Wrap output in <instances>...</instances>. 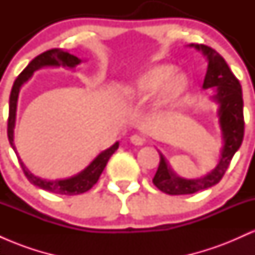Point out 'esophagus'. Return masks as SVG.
Returning a JSON list of instances; mask_svg holds the SVG:
<instances>
[{"instance_id":"esophagus-1","label":"esophagus","mask_w":255,"mask_h":255,"mask_svg":"<svg viewBox=\"0 0 255 255\" xmlns=\"http://www.w3.org/2000/svg\"><path fill=\"white\" fill-rule=\"evenodd\" d=\"M130 142L135 146H141L145 144V137L141 135H137V134H134V135L130 136Z\"/></svg>"}]
</instances>
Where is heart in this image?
<instances>
[{"instance_id": "1", "label": "heart", "mask_w": 255, "mask_h": 255, "mask_svg": "<svg viewBox=\"0 0 255 255\" xmlns=\"http://www.w3.org/2000/svg\"><path fill=\"white\" fill-rule=\"evenodd\" d=\"M189 78L183 71H176L170 63H157L151 66L131 84L130 91L137 97L157 95L159 104H169L177 101L186 92Z\"/></svg>"}]
</instances>
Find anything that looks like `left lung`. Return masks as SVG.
Masks as SVG:
<instances>
[{"mask_svg":"<svg viewBox=\"0 0 255 255\" xmlns=\"http://www.w3.org/2000/svg\"><path fill=\"white\" fill-rule=\"evenodd\" d=\"M188 46L203 52L207 60L203 89L212 91L210 99L218 105L217 118L223 146L215 168L205 176L198 178L178 176L166 162L165 157L158 151L160 162L152 182L159 191L170 195L192 194L217 184L244 140V99L240 81L230 71L224 58L212 48L204 44H189Z\"/></svg>","mask_w":255,"mask_h":255,"instance_id":"obj_1","label":"left lung"}]
</instances>
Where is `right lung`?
I'll list each match as a JSON object with an SVG mask.
<instances>
[{"instance_id": "obj_1", "label": "right lung", "mask_w": 255, "mask_h": 255, "mask_svg": "<svg viewBox=\"0 0 255 255\" xmlns=\"http://www.w3.org/2000/svg\"><path fill=\"white\" fill-rule=\"evenodd\" d=\"M83 60L74 55L69 54L67 51H62L60 49H51L43 54L38 55L33 60L28 63V66L20 73L19 77L14 81L13 87H11L10 97H9V116H8V140L9 144L15 152L17 159H19L20 165L24 170L25 176L30 181L32 184L39 187V188L48 191L55 194L62 195H77L81 193L87 192L97 183L99 176L103 172L105 165H107L109 158L113 156V153L119 148V141H116L113 146H110L107 150L102 151L92 162L90 163L84 170L78 172L74 176L68 178H61V180H46V178L38 177L34 174L28 170L21 160V158L17 154L16 147L14 145V128H15V120H16V108H17V98H19V92L21 86L25 83H27L28 79H31L33 73L40 68H46V67H52V68H58L63 67L67 69H74L79 66Z\"/></svg>"}]
</instances>
